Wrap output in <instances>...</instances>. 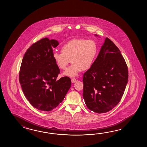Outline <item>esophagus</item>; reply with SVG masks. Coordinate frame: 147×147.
Instances as JSON below:
<instances>
[{"mask_svg": "<svg viewBox=\"0 0 147 147\" xmlns=\"http://www.w3.org/2000/svg\"><path fill=\"white\" fill-rule=\"evenodd\" d=\"M77 81V80L76 78H72L71 79V82H73V83H74V82H76Z\"/></svg>", "mask_w": 147, "mask_h": 147, "instance_id": "1", "label": "esophagus"}]
</instances>
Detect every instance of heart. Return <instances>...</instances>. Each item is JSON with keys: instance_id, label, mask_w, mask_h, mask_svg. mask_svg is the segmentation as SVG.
Masks as SVG:
<instances>
[{"instance_id": "obj_1", "label": "heart", "mask_w": 147, "mask_h": 147, "mask_svg": "<svg viewBox=\"0 0 147 147\" xmlns=\"http://www.w3.org/2000/svg\"><path fill=\"white\" fill-rule=\"evenodd\" d=\"M98 53V46L96 41L77 38L63 45L61 51H54L53 58L57 66L62 70H66L71 61V66L64 74L69 77H74L82 70L90 69L96 59Z\"/></svg>"}]
</instances>
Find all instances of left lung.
Segmentation results:
<instances>
[{
	"label": "left lung",
	"instance_id": "obj_1",
	"mask_svg": "<svg viewBox=\"0 0 147 147\" xmlns=\"http://www.w3.org/2000/svg\"><path fill=\"white\" fill-rule=\"evenodd\" d=\"M128 80L125 59L107 37L93 65L83 76V98L88 108L98 113L113 109L121 99Z\"/></svg>",
	"mask_w": 147,
	"mask_h": 147
}]
</instances>
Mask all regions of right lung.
I'll use <instances>...</instances> for the list:
<instances>
[{"mask_svg": "<svg viewBox=\"0 0 147 147\" xmlns=\"http://www.w3.org/2000/svg\"><path fill=\"white\" fill-rule=\"evenodd\" d=\"M58 41L45 38L32 44L25 53L20 71L19 82L25 97L35 108L50 111L65 97L71 81L68 77L57 79L59 68L53 58Z\"/></svg>", "mask_w": 147, "mask_h": 147, "instance_id": "add662e5", "label": "right lung"}]
</instances>
